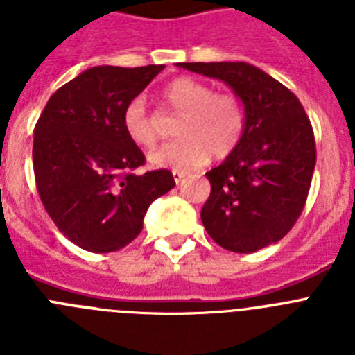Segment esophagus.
I'll list each match as a JSON object with an SVG mask.
<instances>
[{"label":"esophagus","instance_id":"34e87169","mask_svg":"<svg viewBox=\"0 0 355 355\" xmlns=\"http://www.w3.org/2000/svg\"><path fill=\"white\" fill-rule=\"evenodd\" d=\"M172 178H174V181L178 184L181 183V180L184 178V172H180V171H172Z\"/></svg>","mask_w":355,"mask_h":355}]
</instances>
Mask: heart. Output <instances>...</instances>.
I'll use <instances>...</instances> for the list:
<instances>
[{
    "instance_id": "heart-1",
    "label": "heart",
    "mask_w": 355,
    "mask_h": 355,
    "mask_svg": "<svg viewBox=\"0 0 355 355\" xmlns=\"http://www.w3.org/2000/svg\"><path fill=\"white\" fill-rule=\"evenodd\" d=\"M163 101L181 114L175 133L180 139L150 150L155 167L188 172L213 158H225L241 142L245 131V106L233 92H215L196 78H175L163 89ZM128 139L140 147L158 140V128L144 97H133L122 114Z\"/></svg>"
}]
</instances>
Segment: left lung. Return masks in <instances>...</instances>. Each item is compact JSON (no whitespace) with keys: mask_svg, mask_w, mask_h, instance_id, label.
Masks as SVG:
<instances>
[{"mask_svg":"<svg viewBox=\"0 0 355 355\" xmlns=\"http://www.w3.org/2000/svg\"><path fill=\"white\" fill-rule=\"evenodd\" d=\"M227 83L245 106V131L236 149L206 172L211 184L200 220L231 252L272 245L302 213L316 163L311 122L299 97L245 62L180 64Z\"/></svg>","mask_w":355,"mask_h":355,"instance_id":"left-lung-1","label":"left lung"}]
</instances>
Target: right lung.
<instances>
[{
	"instance_id": "add662e5",
	"label": "right lung",
	"mask_w": 355,
	"mask_h": 355,
	"mask_svg": "<svg viewBox=\"0 0 355 355\" xmlns=\"http://www.w3.org/2000/svg\"><path fill=\"white\" fill-rule=\"evenodd\" d=\"M163 65L87 69L49 97L35 124L33 172L44 208L89 252H115L139 236L156 197L174 188L167 168L137 174L146 156L122 114Z\"/></svg>"
}]
</instances>
